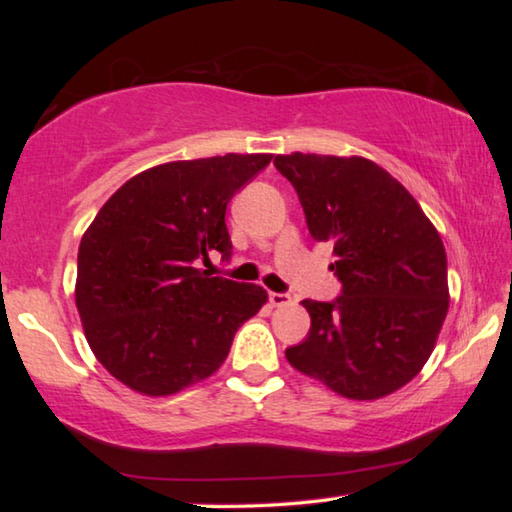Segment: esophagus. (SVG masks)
Wrapping results in <instances>:
<instances>
[{
  "label": "esophagus",
  "mask_w": 512,
  "mask_h": 512,
  "mask_svg": "<svg viewBox=\"0 0 512 512\" xmlns=\"http://www.w3.org/2000/svg\"><path fill=\"white\" fill-rule=\"evenodd\" d=\"M268 302H271L273 307H287L289 302H291V296H289V293H275V291H271V293H268Z\"/></svg>",
  "instance_id": "34e87169"
}]
</instances>
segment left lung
<instances>
[{
	"label": "left lung",
	"instance_id": "1",
	"mask_svg": "<svg viewBox=\"0 0 512 512\" xmlns=\"http://www.w3.org/2000/svg\"><path fill=\"white\" fill-rule=\"evenodd\" d=\"M275 169L296 189L309 235L332 241L341 296L302 300L311 327L287 348L296 370L350 400H377L418 375L449 307L447 255L418 201L366 158L291 153Z\"/></svg>",
	"mask_w": 512,
	"mask_h": 512
}]
</instances>
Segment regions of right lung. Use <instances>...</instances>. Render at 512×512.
<instances>
[{
  "instance_id": "right-lung-1",
  "label": "right lung",
  "mask_w": 512,
  "mask_h": 512,
  "mask_svg": "<svg viewBox=\"0 0 512 512\" xmlns=\"http://www.w3.org/2000/svg\"><path fill=\"white\" fill-rule=\"evenodd\" d=\"M273 155L169 162L137 173L79 246L76 309L94 357L137 393L162 397L219 370L266 291L196 268L232 255L225 207Z\"/></svg>"
}]
</instances>
